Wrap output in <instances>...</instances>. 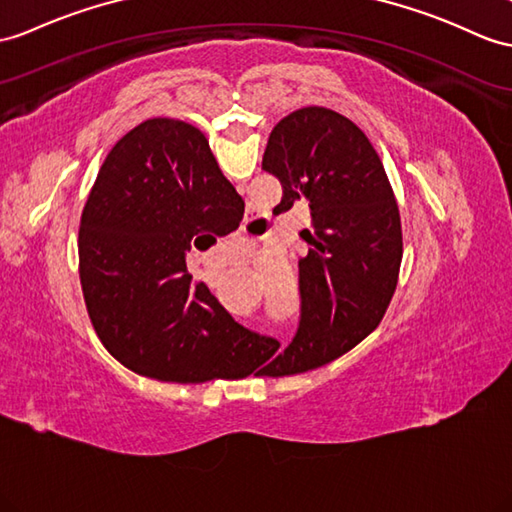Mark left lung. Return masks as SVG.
<instances>
[{"label":"left lung","mask_w":512,"mask_h":512,"mask_svg":"<svg viewBox=\"0 0 512 512\" xmlns=\"http://www.w3.org/2000/svg\"><path fill=\"white\" fill-rule=\"evenodd\" d=\"M263 169L282 184L280 206L308 199L313 230L299 260V326L280 347L265 336L256 376L304 373L350 352L376 330L402 265V221L382 160L354 121L308 106L269 134Z\"/></svg>","instance_id":"obj_1"}]
</instances>
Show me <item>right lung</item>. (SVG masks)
Masks as SVG:
<instances>
[{
  "mask_svg": "<svg viewBox=\"0 0 512 512\" xmlns=\"http://www.w3.org/2000/svg\"><path fill=\"white\" fill-rule=\"evenodd\" d=\"M243 208L189 123L147 119L110 149L78 249L86 310L121 365L180 384L247 376L258 334L193 282L184 260L193 239L236 230Z\"/></svg>",
  "mask_w": 512,
  "mask_h": 512,
  "instance_id": "1",
  "label": "right lung"
}]
</instances>
